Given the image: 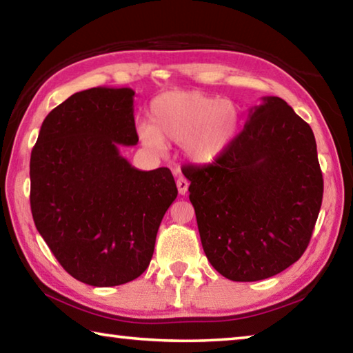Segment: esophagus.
I'll return each mask as SVG.
<instances>
[{
	"mask_svg": "<svg viewBox=\"0 0 353 353\" xmlns=\"http://www.w3.org/2000/svg\"><path fill=\"white\" fill-rule=\"evenodd\" d=\"M177 190H179V194H185V193H187V191H188V181H187V179H185V177H179L177 179Z\"/></svg>",
	"mask_w": 353,
	"mask_h": 353,
	"instance_id": "34e87169",
	"label": "esophagus"
}]
</instances>
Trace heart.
I'll return each instance as SVG.
<instances>
[{
	"instance_id": "obj_1",
	"label": "heart",
	"mask_w": 353,
	"mask_h": 353,
	"mask_svg": "<svg viewBox=\"0 0 353 353\" xmlns=\"http://www.w3.org/2000/svg\"><path fill=\"white\" fill-rule=\"evenodd\" d=\"M240 123L234 101L202 92H166L151 103L149 128H141L140 135L151 148H162L163 141L182 143L191 162L207 165L229 149Z\"/></svg>"
}]
</instances>
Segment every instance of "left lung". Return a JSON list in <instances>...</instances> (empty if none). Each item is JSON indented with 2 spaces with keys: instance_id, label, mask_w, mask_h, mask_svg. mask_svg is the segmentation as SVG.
<instances>
[{
  "instance_id": "left-lung-1",
  "label": "left lung",
  "mask_w": 353,
  "mask_h": 353,
  "mask_svg": "<svg viewBox=\"0 0 353 353\" xmlns=\"http://www.w3.org/2000/svg\"><path fill=\"white\" fill-rule=\"evenodd\" d=\"M182 172L202 248L221 276L256 282L305 252L324 181L312 128L282 98H263L218 160Z\"/></svg>"
}]
</instances>
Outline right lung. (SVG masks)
<instances>
[{
	"label": "right lung",
	"instance_id": "add662e5",
	"mask_svg": "<svg viewBox=\"0 0 353 353\" xmlns=\"http://www.w3.org/2000/svg\"><path fill=\"white\" fill-rule=\"evenodd\" d=\"M132 88L94 87L52 109L31 152V212L70 276L92 286L146 271L177 198L168 168L140 171L119 154L139 143Z\"/></svg>",
	"mask_w": 353,
	"mask_h": 353
}]
</instances>
